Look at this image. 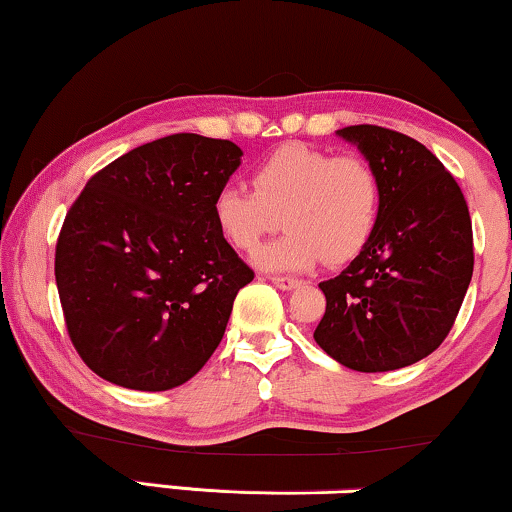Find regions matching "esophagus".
<instances>
[{
    "instance_id": "34e87169",
    "label": "esophagus",
    "mask_w": 512,
    "mask_h": 512,
    "mask_svg": "<svg viewBox=\"0 0 512 512\" xmlns=\"http://www.w3.org/2000/svg\"><path fill=\"white\" fill-rule=\"evenodd\" d=\"M270 282L280 289H296L298 284H301L298 277H291V275H270Z\"/></svg>"
}]
</instances>
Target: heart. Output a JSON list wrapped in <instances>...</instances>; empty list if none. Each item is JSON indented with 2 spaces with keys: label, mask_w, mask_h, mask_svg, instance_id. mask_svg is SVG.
Listing matches in <instances>:
<instances>
[{
  "label": "heart",
  "mask_w": 512,
  "mask_h": 512,
  "mask_svg": "<svg viewBox=\"0 0 512 512\" xmlns=\"http://www.w3.org/2000/svg\"><path fill=\"white\" fill-rule=\"evenodd\" d=\"M214 221L230 247L254 251L272 230L287 232L256 254L268 270L343 265L367 247L381 214V181L360 155L289 143L270 152L251 176V190L225 185L214 197Z\"/></svg>",
  "instance_id": "heart-1"
}]
</instances>
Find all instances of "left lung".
Here are the masks:
<instances>
[{
	"instance_id": "obj_1",
	"label": "left lung",
	"mask_w": 512,
	"mask_h": 512,
	"mask_svg": "<svg viewBox=\"0 0 512 512\" xmlns=\"http://www.w3.org/2000/svg\"><path fill=\"white\" fill-rule=\"evenodd\" d=\"M338 136L374 167L381 214L362 254L320 284L327 310L315 341L355 371L409 367L440 348L473 277L466 197L440 159L400 131L355 124Z\"/></svg>"
}]
</instances>
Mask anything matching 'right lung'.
<instances>
[{
	"label": "right lung",
	"instance_id": "add662e5",
	"mask_svg": "<svg viewBox=\"0 0 512 512\" xmlns=\"http://www.w3.org/2000/svg\"><path fill=\"white\" fill-rule=\"evenodd\" d=\"M223 138L174 134L89 178L56 242L65 327L86 367L169 390L207 364L254 270L223 240L214 197L240 167Z\"/></svg>",
	"mask_w": 512,
	"mask_h": 512
}]
</instances>
